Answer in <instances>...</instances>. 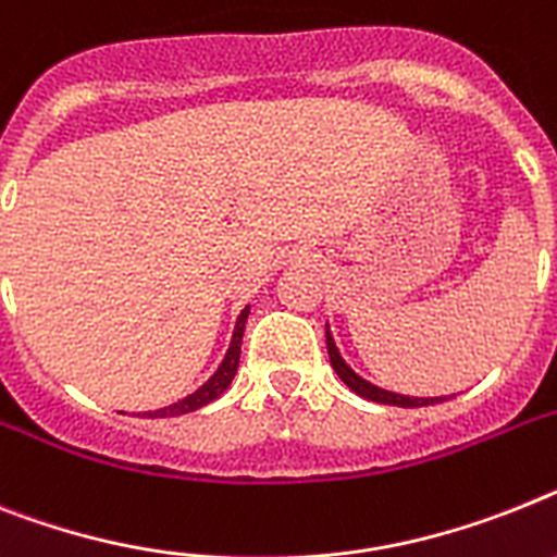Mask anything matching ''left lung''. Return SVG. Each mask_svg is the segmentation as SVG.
Instances as JSON below:
<instances>
[{"label":"left lung","mask_w":557,"mask_h":557,"mask_svg":"<svg viewBox=\"0 0 557 557\" xmlns=\"http://www.w3.org/2000/svg\"><path fill=\"white\" fill-rule=\"evenodd\" d=\"M325 345H329V357H331V366H334L336 376L345 382V385L354 391V394H359L362 399H371V401H380V405H396V408H424V405H436V401H445L442 396H401V394H394V391H385V387H376L371 385L368 380H362L359 373H354L348 368V362H345L343 357H339V350H336V343L334 336H331V331L325 329Z\"/></svg>","instance_id":"left-lung-1"}]
</instances>
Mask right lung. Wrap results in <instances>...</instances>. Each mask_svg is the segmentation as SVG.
<instances>
[{
    "instance_id": "add662e5",
    "label": "right lung",
    "mask_w": 557,
    "mask_h": 557,
    "mask_svg": "<svg viewBox=\"0 0 557 557\" xmlns=\"http://www.w3.org/2000/svg\"><path fill=\"white\" fill-rule=\"evenodd\" d=\"M246 317H249V306L243 308L240 317H237L235 322V334H232V343H228V350L226 357H223L221 368L209 376L203 385L195 391V394H189L186 399L175 401V405H170V408H161V410H149V413H144L147 419H166V416H181V413H191V410L203 408V405H209V401H214L218 396L226 391L228 385H232V380H235L237 373V362H240V343H243V331H246Z\"/></svg>"
}]
</instances>
